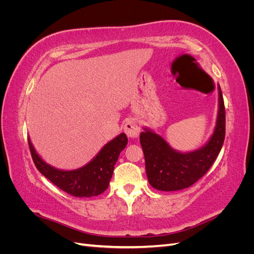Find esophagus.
<instances>
[{
	"label": "esophagus",
	"instance_id": "esophagus-1",
	"mask_svg": "<svg viewBox=\"0 0 254 254\" xmlns=\"http://www.w3.org/2000/svg\"><path fill=\"white\" fill-rule=\"evenodd\" d=\"M124 131L127 134V136L134 139V137H137L140 134V126L137 125V123L134 120L130 119L125 123Z\"/></svg>",
	"mask_w": 254,
	"mask_h": 254
}]
</instances>
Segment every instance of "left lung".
Here are the masks:
<instances>
[{
	"label": "left lung",
	"mask_w": 254,
	"mask_h": 254,
	"mask_svg": "<svg viewBox=\"0 0 254 254\" xmlns=\"http://www.w3.org/2000/svg\"><path fill=\"white\" fill-rule=\"evenodd\" d=\"M219 89L217 124L210 141L202 148L181 153L171 148L162 136L146 129L140 135L149 184L159 190L187 189L203 177L218 157L226 135V110Z\"/></svg>",
	"instance_id": "1"
}]
</instances>
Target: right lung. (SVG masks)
<instances>
[{
	"label": "right lung",
	"mask_w": 254,
	"mask_h": 254,
	"mask_svg": "<svg viewBox=\"0 0 254 254\" xmlns=\"http://www.w3.org/2000/svg\"><path fill=\"white\" fill-rule=\"evenodd\" d=\"M127 142L126 134L121 133L106 144L89 164L75 171L56 170L37 155L29 139L28 146L36 167L45 178L72 196L92 197L101 195L108 189L114 165Z\"/></svg>",
	"instance_id": "right-lung-1"
}]
</instances>
